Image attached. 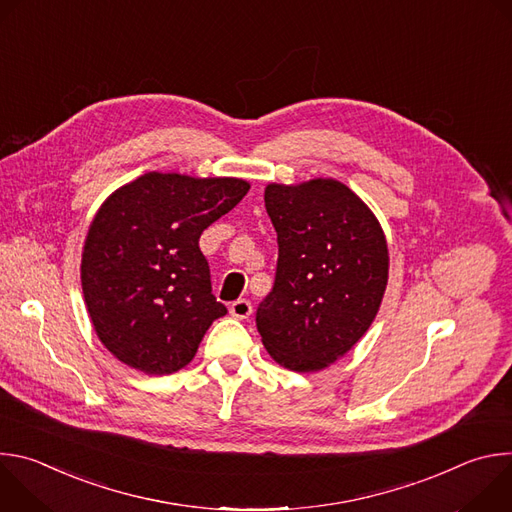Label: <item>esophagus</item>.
Wrapping results in <instances>:
<instances>
[{"instance_id": "34e87169", "label": "esophagus", "mask_w": 512, "mask_h": 512, "mask_svg": "<svg viewBox=\"0 0 512 512\" xmlns=\"http://www.w3.org/2000/svg\"><path fill=\"white\" fill-rule=\"evenodd\" d=\"M253 314V306L249 300H237L231 304V316L239 320H247Z\"/></svg>"}]
</instances>
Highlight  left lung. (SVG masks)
Segmentation results:
<instances>
[{
  "label": "left lung",
  "instance_id": "1",
  "mask_svg": "<svg viewBox=\"0 0 512 512\" xmlns=\"http://www.w3.org/2000/svg\"><path fill=\"white\" fill-rule=\"evenodd\" d=\"M265 208L277 233L273 289L257 330L281 367L322 371L373 324L389 277L383 229L348 186L310 180L269 184Z\"/></svg>",
  "mask_w": 512,
  "mask_h": 512
}]
</instances>
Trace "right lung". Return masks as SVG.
I'll return each instance as SVG.
<instances>
[{"label":"right lung","instance_id":"right-lung-1","mask_svg":"<svg viewBox=\"0 0 512 512\" xmlns=\"http://www.w3.org/2000/svg\"><path fill=\"white\" fill-rule=\"evenodd\" d=\"M247 192L239 178L150 172L103 202L85 241L81 281L99 340L127 367L180 371L227 314L198 241Z\"/></svg>","mask_w":512,"mask_h":512}]
</instances>
